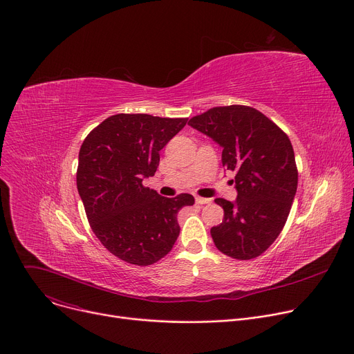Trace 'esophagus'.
I'll return each instance as SVG.
<instances>
[{
	"instance_id": "1",
	"label": "esophagus",
	"mask_w": 354,
	"mask_h": 354,
	"mask_svg": "<svg viewBox=\"0 0 354 354\" xmlns=\"http://www.w3.org/2000/svg\"><path fill=\"white\" fill-rule=\"evenodd\" d=\"M212 202V199L210 198H196V203L198 205H206V203H210Z\"/></svg>"
}]
</instances>
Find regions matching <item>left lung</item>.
<instances>
[{
  "label": "left lung",
  "instance_id": "left-lung-1",
  "mask_svg": "<svg viewBox=\"0 0 354 354\" xmlns=\"http://www.w3.org/2000/svg\"><path fill=\"white\" fill-rule=\"evenodd\" d=\"M212 138L225 169L234 172V202L218 198L223 221L210 229L225 254L249 261L261 256L283 229L297 189V168L288 135L268 116L245 105L216 106L187 122Z\"/></svg>",
  "mask_w": 354,
  "mask_h": 354
}]
</instances>
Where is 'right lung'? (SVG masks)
I'll return each instance as SVG.
<instances>
[{
    "label": "right lung",
    "mask_w": 354,
    "mask_h": 354,
    "mask_svg": "<svg viewBox=\"0 0 354 354\" xmlns=\"http://www.w3.org/2000/svg\"><path fill=\"white\" fill-rule=\"evenodd\" d=\"M186 122L118 113L81 145L77 187L88 222L101 243L131 265L148 266L168 254L179 236L178 212L195 203L189 194L163 198L142 185L156 172L159 151Z\"/></svg>",
    "instance_id": "obj_1"
}]
</instances>
